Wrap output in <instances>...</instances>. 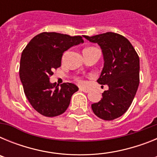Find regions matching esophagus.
<instances>
[{
  "label": "esophagus",
  "mask_w": 157,
  "mask_h": 157,
  "mask_svg": "<svg viewBox=\"0 0 157 157\" xmlns=\"http://www.w3.org/2000/svg\"><path fill=\"white\" fill-rule=\"evenodd\" d=\"M79 90L81 91H83V92H85V93H89V92H90V89L84 88V87H80Z\"/></svg>",
  "instance_id": "1"
}]
</instances>
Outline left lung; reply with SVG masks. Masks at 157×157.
<instances>
[{
    "instance_id": "8db88e82",
    "label": "left lung",
    "mask_w": 157,
    "mask_h": 157,
    "mask_svg": "<svg viewBox=\"0 0 157 157\" xmlns=\"http://www.w3.org/2000/svg\"><path fill=\"white\" fill-rule=\"evenodd\" d=\"M83 37L101 47L105 63L97 82L109 86L101 101L91 105L92 110L102 120H113L127 112L135 97L139 85V57L128 39L116 33Z\"/></svg>"
}]
</instances>
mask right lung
<instances>
[{
	"label": "right lung",
	"instance_id": "right-lung-1",
	"mask_svg": "<svg viewBox=\"0 0 157 157\" xmlns=\"http://www.w3.org/2000/svg\"><path fill=\"white\" fill-rule=\"evenodd\" d=\"M84 42L81 36L43 32L30 40L20 59L19 77L25 95L32 107L42 116L53 117L63 114L71 96L78 90L73 83L59 86L49 78L60 67L63 53L71 47Z\"/></svg>",
	"mask_w": 157,
	"mask_h": 157
}]
</instances>
